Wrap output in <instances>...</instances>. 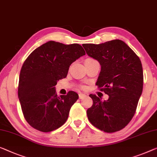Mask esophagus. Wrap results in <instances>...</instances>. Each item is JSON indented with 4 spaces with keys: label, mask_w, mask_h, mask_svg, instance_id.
I'll return each mask as SVG.
<instances>
[{
    "label": "esophagus",
    "mask_w": 157,
    "mask_h": 157,
    "mask_svg": "<svg viewBox=\"0 0 157 157\" xmlns=\"http://www.w3.org/2000/svg\"><path fill=\"white\" fill-rule=\"evenodd\" d=\"M86 97V94H82V93H79V99H82L83 97Z\"/></svg>",
    "instance_id": "34e87169"
}]
</instances>
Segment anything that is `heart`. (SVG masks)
<instances>
[{
    "mask_svg": "<svg viewBox=\"0 0 157 157\" xmlns=\"http://www.w3.org/2000/svg\"><path fill=\"white\" fill-rule=\"evenodd\" d=\"M92 60H94V59H93L92 58H88L85 60V62H88V61H92Z\"/></svg>",
    "mask_w": 157,
    "mask_h": 157,
    "instance_id": "b5f03b06",
    "label": "heart"
}]
</instances>
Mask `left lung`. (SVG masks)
<instances>
[{
    "label": "left lung",
    "instance_id": "obj_1",
    "mask_svg": "<svg viewBox=\"0 0 157 157\" xmlns=\"http://www.w3.org/2000/svg\"><path fill=\"white\" fill-rule=\"evenodd\" d=\"M86 54L97 60L101 72L96 85L109 95L102 101L90 94L92 107L86 111L90 123L106 132L122 130L132 120L143 88L141 60L125 42L115 39L104 44H85Z\"/></svg>",
    "mask_w": 157,
    "mask_h": 157
}]
</instances>
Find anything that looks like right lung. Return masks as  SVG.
<instances>
[{"instance_id":"1","label":"right lung","mask_w":157,"mask_h":157,"mask_svg":"<svg viewBox=\"0 0 157 157\" xmlns=\"http://www.w3.org/2000/svg\"><path fill=\"white\" fill-rule=\"evenodd\" d=\"M85 51L78 44L65 45L54 41L44 44L30 53L21 68L18 97L25 120L44 132L65 123L79 96L73 91L58 97L55 86L66 78L69 67Z\"/></svg>"}]
</instances>
